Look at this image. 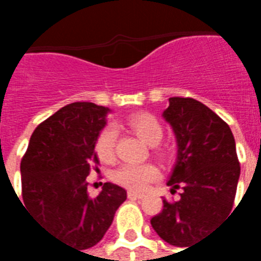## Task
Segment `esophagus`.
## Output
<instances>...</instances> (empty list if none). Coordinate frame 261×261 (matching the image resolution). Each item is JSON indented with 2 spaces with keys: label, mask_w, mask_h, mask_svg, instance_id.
Here are the masks:
<instances>
[{
  "label": "esophagus",
  "mask_w": 261,
  "mask_h": 261,
  "mask_svg": "<svg viewBox=\"0 0 261 261\" xmlns=\"http://www.w3.org/2000/svg\"><path fill=\"white\" fill-rule=\"evenodd\" d=\"M127 196H128V198H131V200H137V198H142V197H144V193L133 192V190H130V192L127 193Z\"/></svg>",
  "instance_id": "1"
}]
</instances>
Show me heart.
<instances>
[{"mask_svg": "<svg viewBox=\"0 0 261 261\" xmlns=\"http://www.w3.org/2000/svg\"><path fill=\"white\" fill-rule=\"evenodd\" d=\"M125 124L133 133L149 145H156L164 136V128L159 120L151 113L140 112L133 113L125 119ZM116 145V131L112 127H105L97 134L95 141V151L103 162H110L114 156ZM159 176L158 168L152 164H125L114 172V179L120 185L133 189L142 190L148 183L153 181Z\"/></svg>", "mask_w": 261, "mask_h": 261, "instance_id": "obj_1", "label": "heart"}]
</instances>
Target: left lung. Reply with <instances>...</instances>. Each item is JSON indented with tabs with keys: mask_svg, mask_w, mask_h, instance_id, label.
Wrapping results in <instances>:
<instances>
[{
	"mask_svg": "<svg viewBox=\"0 0 261 261\" xmlns=\"http://www.w3.org/2000/svg\"><path fill=\"white\" fill-rule=\"evenodd\" d=\"M162 116L177 142L168 186L183 192L179 201L164 200L151 225L169 245L189 249L229 215L241 166L229 125L205 105L193 97H169Z\"/></svg>",
	"mask_w": 261,
	"mask_h": 261,
	"instance_id": "1",
	"label": "left lung"
}]
</instances>
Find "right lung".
Listing matches in <instances>:
<instances>
[{"label":"right lung","mask_w":261,"mask_h":261,"mask_svg":"<svg viewBox=\"0 0 261 261\" xmlns=\"http://www.w3.org/2000/svg\"><path fill=\"white\" fill-rule=\"evenodd\" d=\"M109 112L91 102L61 108L37 125L20 162L26 210L54 238L80 250L102 241L127 198L113 183L93 198L88 193L86 177L99 164L95 141Z\"/></svg>","instance_id":"right-lung-1"}]
</instances>
